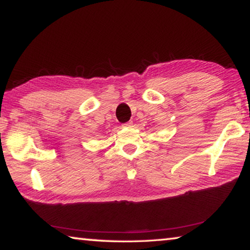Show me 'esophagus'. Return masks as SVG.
<instances>
[{
	"label": "esophagus",
	"instance_id": "1",
	"mask_svg": "<svg viewBox=\"0 0 250 250\" xmlns=\"http://www.w3.org/2000/svg\"><path fill=\"white\" fill-rule=\"evenodd\" d=\"M132 125H133L132 121H128V122H125L124 126H125V128H130V126H132Z\"/></svg>",
	"mask_w": 250,
	"mask_h": 250
}]
</instances>
